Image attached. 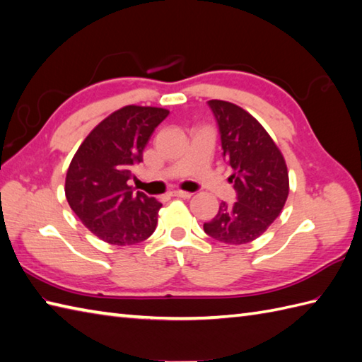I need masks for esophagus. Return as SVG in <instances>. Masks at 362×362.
<instances>
[{
    "label": "esophagus",
    "mask_w": 362,
    "mask_h": 362,
    "mask_svg": "<svg viewBox=\"0 0 362 362\" xmlns=\"http://www.w3.org/2000/svg\"><path fill=\"white\" fill-rule=\"evenodd\" d=\"M171 196H174V197H182V199H189L193 194L188 193V191H179V189H175V191H173Z\"/></svg>",
    "instance_id": "34e87169"
}]
</instances>
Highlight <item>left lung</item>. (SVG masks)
Instances as JSON below:
<instances>
[{
  "label": "left lung",
  "mask_w": 362,
  "mask_h": 362,
  "mask_svg": "<svg viewBox=\"0 0 362 362\" xmlns=\"http://www.w3.org/2000/svg\"><path fill=\"white\" fill-rule=\"evenodd\" d=\"M221 135L222 157L233 169L236 202L219 205L205 233L230 245L257 240L279 218L289 194L288 168L264 127L232 103L209 101Z\"/></svg>",
  "instance_id": "1"
}]
</instances>
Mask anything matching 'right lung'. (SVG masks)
I'll list each match as a JSON object with an SVG mask.
<instances>
[{"mask_svg": "<svg viewBox=\"0 0 362 362\" xmlns=\"http://www.w3.org/2000/svg\"><path fill=\"white\" fill-rule=\"evenodd\" d=\"M169 115L126 105L91 130L66 173L65 194L82 224L99 240L134 245L153 233L161 204L127 185L153 130Z\"/></svg>", "mask_w": 362, "mask_h": 362, "instance_id": "1", "label": "right lung"}]
</instances>
